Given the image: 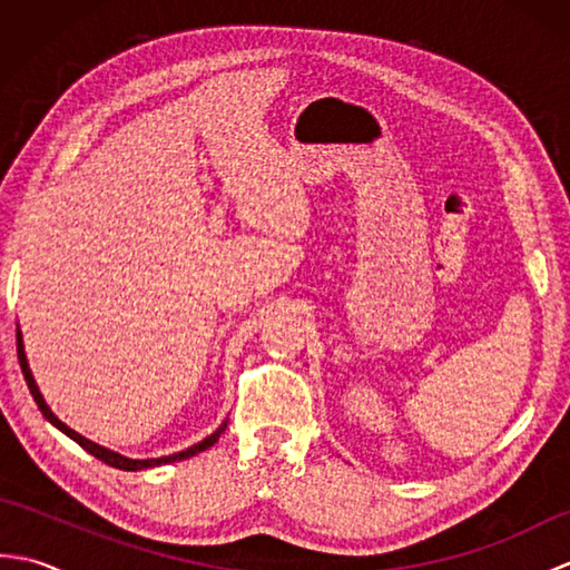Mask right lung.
Instances as JSON below:
<instances>
[{
  "label": "right lung",
  "instance_id": "add662e5",
  "mask_svg": "<svg viewBox=\"0 0 570 570\" xmlns=\"http://www.w3.org/2000/svg\"><path fill=\"white\" fill-rule=\"evenodd\" d=\"M17 353H19V362H21L23 380H27V384H29V392H31V396H33V402L39 404L41 414H43L48 421H51L58 431H63V433L68 435V439H72V441H76L78 445H82L85 451H88L90 455H95L98 460H102V463L112 465V468L129 470V472H137V470H147V468H156V465L176 463V460L193 458V455H198V453H203V451H208L210 445H215V443H217V439H220V435H223V433H225V429H227V419H225V421L220 423V426H217L210 435H205V439H203L200 443L186 448V451H178V453H171V455H161V458H141V460H139V458H127V455H122V453L110 451V448H105V445H100V443H92L90 439H85V435H80L78 431L68 429L66 423L60 421V419L53 414L51 406L46 404V399H43V394H41V390H39V384H36V380H33L31 367H29V360H27V350H23V335H21V331H19V328H17Z\"/></svg>",
  "mask_w": 570,
  "mask_h": 570
}]
</instances>
